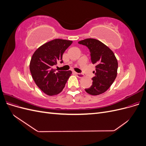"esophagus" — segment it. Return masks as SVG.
<instances>
[{
	"mask_svg": "<svg viewBox=\"0 0 146 146\" xmlns=\"http://www.w3.org/2000/svg\"><path fill=\"white\" fill-rule=\"evenodd\" d=\"M76 75H77V76L78 77H79V78H83V77H84V75L83 74H81V73H76Z\"/></svg>",
	"mask_w": 146,
	"mask_h": 146,
	"instance_id": "obj_1",
	"label": "esophagus"
}]
</instances>
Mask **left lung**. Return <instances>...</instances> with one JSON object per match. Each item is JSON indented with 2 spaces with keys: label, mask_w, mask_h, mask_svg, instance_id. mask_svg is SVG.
<instances>
[{
  "label": "left lung",
  "mask_w": 146,
  "mask_h": 146,
  "mask_svg": "<svg viewBox=\"0 0 146 146\" xmlns=\"http://www.w3.org/2000/svg\"><path fill=\"white\" fill-rule=\"evenodd\" d=\"M78 44L88 48L91 62L96 65L92 85L85 91L92 96L102 94L112 85L117 76L118 63L116 56L108 47L98 39L88 38Z\"/></svg>",
  "instance_id": "8db88e82"
}]
</instances>
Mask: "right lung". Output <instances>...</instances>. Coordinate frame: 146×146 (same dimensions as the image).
<instances>
[{"label": "right lung", "mask_w": 146, "mask_h": 146, "mask_svg": "<svg viewBox=\"0 0 146 146\" xmlns=\"http://www.w3.org/2000/svg\"><path fill=\"white\" fill-rule=\"evenodd\" d=\"M72 43L66 39H54L39 47L31 58L30 70L33 79L39 89L48 96L62 91L72 74L70 70L56 72L53 69L57 62H63V53Z\"/></svg>", "instance_id": "add662e5"}]
</instances>
